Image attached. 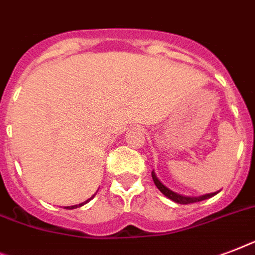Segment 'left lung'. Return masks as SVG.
Here are the masks:
<instances>
[{"instance_id":"left-lung-1","label":"left lung","mask_w":255,"mask_h":255,"mask_svg":"<svg viewBox=\"0 0 255 255\" xmlns=\"http://www.w3.org/2000/svg\"><path fill=\"white\" fill-rule=\"evenodd\" d=\"M152 178L153 181H154V185L157 186V188L162 192L163 195L167 196L169 199H171L173 202L175 203H179V204H190V203H196V202H202V200H206V199H210L211 196L216 195L217 192H212V194H206V195H202V196H183V195H179L177 192L171 191L166 186H163L160 181H158V178L156 177L154 174V171H152Z\"/></svg>"}]
</instances>
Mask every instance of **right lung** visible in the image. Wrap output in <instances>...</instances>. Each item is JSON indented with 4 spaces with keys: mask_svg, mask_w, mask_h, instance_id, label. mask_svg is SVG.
Instances as JSON below:
<instances>
[{
    "mask_svg": "<svg viewBox=\"0 0 255 255\" xmlns=\"http://www.w3.org/2000/svg\"><path fill=\"white\" fill-rule=\"evenodd\" d=\"M95 195H93L92 198H90V199H93V198H94ZM90 199H88L86 200V202H84V203H81V204H76V206H70V207H65V208H67V210H73V208H77V207H81V206H84V204H86V203L89 202V200Z\"/></svg>",
    "mask_w": 255,
    "mask_h": 255,
    "instance_id": "add662e5",
    "label": "right lung"
}]
</instances>
